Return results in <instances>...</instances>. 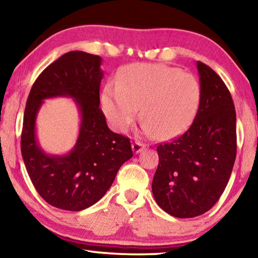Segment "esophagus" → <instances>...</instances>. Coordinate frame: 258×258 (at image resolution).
Instances as JSON below:
<instances>
[{
	"mask_svg": "<svg viewBox=\"0 0 258 258\" xmlns=\"http://www.w3.org/2000/svg\"><path fill=\"white\" fill-rule=\"evenodd\" d=\"M145 149H146V145H143V143H141V142L135 141L132 143V150L134 154H139V152H141Z\"/></svg>",
	"mask_w": 258,
	"mask_h": 258,
	"instance_id": "34e87169",
	"label": "esophagus"
}]
</instances>
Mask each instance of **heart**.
Segmentation results:
<instances>
[{"label": "heart", "instance_id": "heart-1", "mask_svg": "<svg viewBox=\"0 0 258 258\" xmlns=\"http://www.w3.org/2000/svg\"><path fill=\"white\" fill-rule=\"evenodd\" d=\"M199 82L190 74L163 63H133L101 93V106L110 125L127 132L141 106L143 133L172 139L189 127L200 104Z\"/></svg>", "mask_w": 258, "mask_h": 258}]
</instances>
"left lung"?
I'll use <instances>...</instances> for the list:
<instances>
[{"label":"left lung","instance_id":"1","mask_svg":"<svg viewBox=\"0 0 258 258\" xmlns=\"http://www.w3.org/2000/svg\"><path fill=\"white\" fill-rule=\"evenodd\" d=\"M199 109L190 128L157 147L158 168L152 194L169 215L190 218L208 212L223 194L237 155L234 104L211 67L197 61Z\"/></svg>","mask_w":258,"mask_h":258}]
</instances>
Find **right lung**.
I'll return each mask as SVG.
<instances>
[{"label": "right lung", "mask_w": 258, "mask_h": 258, "mask_svg": "<svg viewBox=\"0 0 258 258\" xmlns=\"http://www.w3.org/2000/svg\"><path fill=\"white\" fill-rule=\"evenodd\" d=\"M101 56L83 51L61 55L41 73L28 95L21 133V155L38 195L51 206L78 212L92 206L111 186L117 172L133 157L128 138L109 130L100 106ZM67 96L80 112V132L66 155L43 151L36 118L44 100Z\"/></svg>", "instance_id": "obj_1"}]
</instances>
